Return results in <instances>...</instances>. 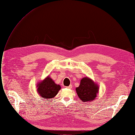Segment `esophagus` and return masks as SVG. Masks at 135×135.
<instances>
[{
    "instance_id": "esophagus-1",
    "label": "esophagus",
    "mask_w": 135,
    "mask_h": 135,
    "mask_svg": "<svg viewBox=\"0 0 135 135\" xmlns=\"http://www.w3.org/2000/svg\"><path fill=\"white\" fill-rule=\"evenodd\" d=\"M66 88H69V89H71V88H72V84H70V85H69V86H68V87H66Z\"/></svg>"
}]
</instances>
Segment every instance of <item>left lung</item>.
I'll return each instance as SVG.
<instances>
[{
  "instance_id": "1",
  "label": "left lung",
  "mask_w": 135,
  "mask_h": 135,
  "mask_svg": "<svg viewBox=\"0 0 135 135\" xmlns=\"http://www.w3.org/2000/svg\"><path fill=\"white\" fill-rule=\"evenodd\" d=\"M76 90L79 99L86 102L95 99L99 91V87L90 78L86 77L81 79L80 85L76 88Z\"/></svg>"
}]
</instances>
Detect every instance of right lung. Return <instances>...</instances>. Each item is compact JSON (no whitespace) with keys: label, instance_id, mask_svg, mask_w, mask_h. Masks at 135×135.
<instances>
[{"label":"right lung","instance_id":"obj_1","mask_svg":"<svg viewBox=\"0 0 135 135\" xmlns=\"http://www.w3.org/2000/svg\"><path fill=\"white\" fill-rule=\"evenodd\" d=\"M37 92L43 98L49 99L56 96L61 89V86L57 84L49 76L37 84Z\"/></svg>","mask_w":135,"mask_h":135}]
</instances>
